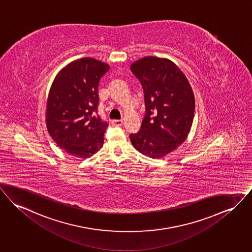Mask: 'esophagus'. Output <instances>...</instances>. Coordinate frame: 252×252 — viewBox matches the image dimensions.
Returning <instances> with one entry per match:
<instances>
[{
	"mask_svg": "<svg viewBox=\"0 0 252 252\" xmlns=\"http://www.w3.org/2000/svg\"><path fill=\"white\" fill-rule=\"evenodd\" d=\"M111 124L115 126H123L124 122H123V120H112Z\"/></svg>",
	"mask_w": 252,
	"mask_h": 252,
	"instance_id": "34e87169",
	"label": "esophagus"
}]
</instances>
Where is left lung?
<instances>
[{
    "mask_svg": "<svg viewBox=\"0 0 252 252\" xmlns=\"http://www.w3.org/2000/svg\"><path fill=\"white\" fill-rule=\"evenodd\" d=\"M145 93L146 114L140 130L130 134L139 152L162 158L181 146L192 126L195 99L183 71L170 60L148 56L130 65Z\"/></svg>",
    "mask_w": 252,
    "mask_h": 252,
    "instance_id": "8db88e82",
    "label": "left lung"
}]
</instances>
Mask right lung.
<instances>
[{"label": "right lung", "mask_w": 252, "mask_h": 252, "mask_svg": "<svg viewBox=\"0 0 252 252\" xmlns=\"http://www.w3.org/2000/svg\"><path fill=\"white\" fill-rule=\"evenodd\" d=\"M109 65L93 58L71 62L55 77L46 102V127L65 152L87 159L104 144L108 124L97 115L98 85Z\"/></svg>", "instance_id": "obj_1"}]
</instances>
